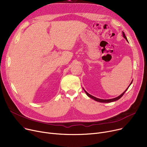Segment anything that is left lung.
<instances>
[{"instance_id": "left-lung-1", "label": "left lung", "mask_w": 147, "mask_h": 147, "mask_svg": "<svg viewBox=\"0 0 147 147\" xmlns=\"http://www.w3.org/2000/svg\"><path fill=\"white\" fill-rule=\"evenodd\" d=\"M123 37L125 38V40L128 41V40H127V38H126V36H125V33L123 32ZM132 81L131 82V84H130V85L132 84ZM129 85V86H130ZM129 86H128V87H129ZM128 87L127 88V89L125 90V91L123 92V93H122L120 96H118V97H115V98H113V99H99V98H96V97H94V96H93L92 95H91V94H89L87 92H86L85 90V92H86V94L89 96V97H90V98H92V99H94V100H96V101H97V102H102V103H109V102H114V101H116V100H119L120 98H121V97H122V96L124 94V93L126 92V91L128 90Z\"/></svg>"}]
</instances>
